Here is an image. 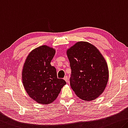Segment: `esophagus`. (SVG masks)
Listing matches in <instances>:
<instances>
[{"mask_svg":"<svg viewBox=\"0 0 128 128\" xmlns=\"http://www.w3.org/2000/svg\"><path fill=\"white\" fill-rule=\"evenodd\" d=\"M64 80L66 81V82H68V76H66L64 78Z\"/></svg>","mask_w":128,"mask_h":128,"instance_id":"obj_1","label":"esophagus"}]
</instances>
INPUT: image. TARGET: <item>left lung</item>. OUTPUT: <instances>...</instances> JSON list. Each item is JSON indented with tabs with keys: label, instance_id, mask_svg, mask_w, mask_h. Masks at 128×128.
Masks as SVG:
<instances>
[{
	"label": "left lung",
	"instance_id": "8db88e82",
	"mask_svg": "<svg viewBox=\"0 0 128 128\" xmlns=\"http://www.w3.org/2000/svg\"><path fill=\"white\" fill-rule=\"evenodd\" d=\"M70 86L79 98L94 100L104 90L109 78L108 65L94 46L79 42L67 50Z\"/></svg>",
	"mask_w": 128,
	"mask_h": 128
}]
</instances>
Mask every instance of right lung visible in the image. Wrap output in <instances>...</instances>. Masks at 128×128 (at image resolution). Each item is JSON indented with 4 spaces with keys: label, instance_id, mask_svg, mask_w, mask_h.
Returning a JSON list of instances; mask_svg holds the SVG:
<instances>
[{
    "label": "right lung",
    "instance_id": "1",
    "mask_svg": "<svg viewBox=\"0 0 128 128\" xmlns=\"http://www.w3.org/2000/svg\"><path fill=\"white\" fill-rule=\"evenodd\" d=\"M55 50L42 46L32 50L24 62L22 81L29 96L42 104H51L58 97L66 81L58 78L56 70L50 65Z\"/></svg>",
    "mask_w": 128,
    "mask_h": 128
}]
</instances>
